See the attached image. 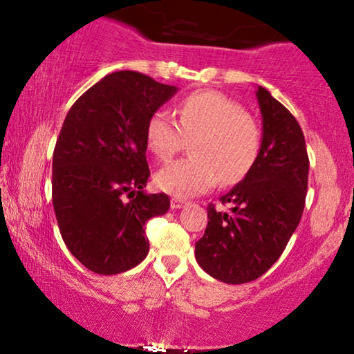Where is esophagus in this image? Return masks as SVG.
I'll return each mask as SVG.
<instances>
[{
    "label": "esophagus",
    "mask_w": 354,
    "mask_h": 354,
    "mask_svg": "<svg viewBox=\"0 0 354 354\" xmlns=\"http://www.w3.org/2000/svg\"><path fill=\"white\" fill-rule=\"evenodd\" d=\"M185 205H187V201L180 200V198H172V201H171L172 209H180V207H183Z\"/></svg>",
    "instance_id": "34e87169"
}]
</instances>
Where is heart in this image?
Segmentation results:
<instances>
[{"label":"heart","instance_id":"b5f03b06","mask_svg":"<svg viewBox=\"0 0 354 354\" xmlns=\"http://www.w3.org/2000/svg\"><path fill=\"white\" fill-rule=\"evenodd\" d=\"M177 120L159 109L145 127L147 147L169 161L192 140V158L167 164L156 174L159 190L190 198L217 185H234L251 171L261 149V130L240 103L219 91H196L183 98Z\"/></svg>","mask_w":354,"mask_h":354}]
</instances>
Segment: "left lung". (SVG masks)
<instances>
[{
    "instance_id": "obj_1",
    "label": "left lung",
    "mask_w": 354,
    "mask_h": 354,
    "mask_svg": "<svg viewBox=\"0 0 354 354\" xmlns=\"http://www.w3.org/2000/svg\"><path fill=\"white\" fill-rule=\"evenodd\" d=\"M263 115L258 159L241 182L207 206L205 235L195 243L203 270L225 283H246L272 268L297 230L308 190L309 158L293 114L268 90L256 91Z\"/></svg>"
}]
</instances>
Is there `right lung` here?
<instances>
[{"label":"right lung","mask_w":354,"mask_h":354,"mask_svg":"<svg viewBox=\"0 0 354 354\" xmlns=\"http://www.w3.org/2000/svg\"><path fill=\"white\" fill-rule=\"evenodd\" d=\"M177 91L133 71L106 75L72 104L53 153V206L72 254L101 275L147 258L145 224L166 214V193L143 192L149 177L145 127Z\"/></svg>","instance_id":"1"}]
</instances>
